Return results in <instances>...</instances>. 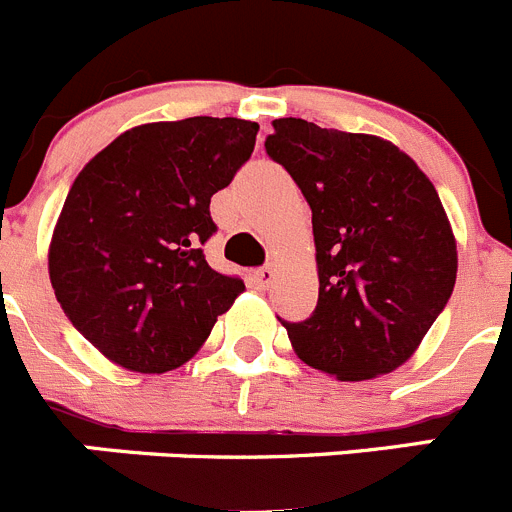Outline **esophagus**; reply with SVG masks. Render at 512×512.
<instances>
[{
  "instance_id": "34e87169",
  "label": "esophagus",
  "mask_w": 512,
  "mask_h": 512,
  "mask_svg": "<svg viewBox=\"0 0 512 512\" xmlns=\"http://www.w3.org/2000/svg\"><path fill=\"white\" fill-rule=\"evenodd\" d=\"M274 279V266H261V269L253 271V284L259 289H266Z\"/></svg>"
}]
</instances>
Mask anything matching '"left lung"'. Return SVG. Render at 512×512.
I'll use <instances>...</instances> for the list:
<instances>
[{"label":"left lung","instance_id":"left-lung-1","mask_svg":"<svg viewBox=\"0 0 512 512\" xmlns=\"http://www.w3.org/2000/svg\"><path fill=\"white\" fill-rule=\"evenodd\" d=\"M266 153L312 210L318 307L284 323L295 354L341 382L395 372L418 351L456 282V238L433 182L366 133L274 120Z\"/></svg>","mask_w":512,"mask_h":512}]
</instances>
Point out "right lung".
Listing matches in <instances>:
<instances>
[{"mask_svg": "<svg viewBox=\"0 0 512 512\" xmlns=\"http://www.w3.org/2000/svg\"><path fill=\"white\" fill-rule=\"evenodd\" d=\"M259 125L238 117L146 122L117 135L71 184L48 246L66 318L104 359L164 374L202 348L246 284L202 246L210 197L251 158Z\"/></svg>", "mask_w": 512, "mask_h": 512, "instance_id": "1", "label": "right lung"}]
</instances>
